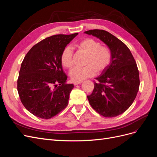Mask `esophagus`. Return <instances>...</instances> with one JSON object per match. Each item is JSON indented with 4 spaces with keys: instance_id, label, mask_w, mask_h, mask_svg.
I'll use <instances>...</instances> for the list:
<instances>
[{
    "instance_id": "1",
    "label": "esophagus",
    "mask_w": 157,
    "mask_h": 157,
    "mask_svg": "<svg viewBox=\"0 0 157 157\" xmlns=\"http://www.w3.org/2000/svg\"><path fill=\"white\" fill-rule=\"evenodd\" d=\"M81 83H82V81L81 82H74V85H75V86H77V85L80 84H81Z\"/></svg>"
}]
</instances>
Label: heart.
Here are the masks:
<instances>
[{
	"mask_svg": "<svg viewBox=\"0 0 157 157\" xmlns=\"http://www.w3.org/2000/svg\"><path fill=\"white\" fill-rule=\"evenodd\" d=\"M78 49L87 55L85 67H76L69 73L73 82H81L105 71L110 65L112 54L109 48L101 46L100 42L91 38H86L76 44ZM61 62L63 67L71 69L73 65V51L69 46L65 47L61 55Z\"/></svg>",
	"mask_w": 157,
	"mask_h": 157,
	"instance_id": "obj_1",
	"label": "heart"
}]
</instances>
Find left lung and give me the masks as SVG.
<instances>
[{"label":"left lung","instance_id":"8db88e82","mask_svg":"<svg viewBox=\"0 0 157 157\" xmlns=\"http://www.w3.org/2000/svg\"><path fill=\"white\" fill-rule=\"evenodd\" d=\"M96 36L110 49L111 63L96 78L94 88L88 96L90 105L101 115L115 117L125 112L134 102L140 87L139 71L127 46L106 31H85Z\"/></svg>","mask_w":157,"mask_h":157}]
</instances>
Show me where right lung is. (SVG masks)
Segmentation results:
<instances>
[{
  "label": "right lung",
  "instance_id": "1",
  "mask_svg": "<svg viewBox=\"0 0 157 157\" xmlns=\"http://www.w3.org/2000/svg\"><path fill=\"white\" fill-rule=\"evenodd\" d=\"M77 35L47 37L26 54L19 73L17 92L23 106L33 115L49 119L68 105L74 85L66 83L61 55Z\"/></svg>",
  "mask_w": 157,
  "mask_h": 157
}]
</instances>
